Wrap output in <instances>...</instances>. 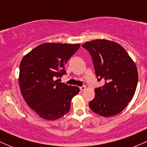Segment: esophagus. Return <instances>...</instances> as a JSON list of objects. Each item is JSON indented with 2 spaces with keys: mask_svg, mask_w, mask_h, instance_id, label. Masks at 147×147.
Returning a JSON list of instances; mask_svg holds the SVG:
<instances>
[{
  "mask_svg": "<svg viewBox=\"0 0 147 147\" xmlns=\"http://www.w3.org/2000/svg\"><path fill=\"white\" fill-rule=\"evenodd\" d=\"M86 86H81L80 88H80V90H81V91H84V90H86Z\"/></svg>",
  "mask_w": 147,
  "mask_h": 147,
  "instance_id": "esophagus-1",
  "label": "esophagus"
}]
</instances>
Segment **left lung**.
<instances>
[{
	"mask_svg": "<svg viewBox=\"0 0 147 147\" xmlns=\"http://www.w3.org/2000/svg\"><path fill=\"white\" fill-rule=\"evenodd\" d=\"M82 47L92 57L97 81L105 82L95 89V97L89 102L90 109L104 117L119 113L133 99L137 88L136 64L115 42L97 39L86 42Z\"/></svg>",
	"mask_w": 147,
	"mask_h": 147,
	"instance_id": "left-lung-1",
	"label": "left lung"
}]
</instances>
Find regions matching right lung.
Wrapping results in <instances>:
<instances>
[{
	"mask_svg": "<svg viewBox=\"0 0 147 147\" xmlns=\"http://www.w3.org/2000/svg\"><path fill=\"white\" fill-rule=\"evenodd\" d=\"M80 47L79 44L43 43L27 54L20 64L19 82L22 95L40 117L55 120L70 111L77 86L59 82L65 75L64 65Z\"/></svg>",
	"mask_w": 147,
	"mask_h": 147,
	"instance_id": "add662e5",
	"label": "right lung"
}]
</instances>
